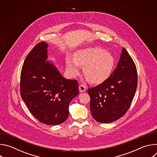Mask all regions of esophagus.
I'll use <instances>...</instances> for the list:
<instances>
[{
  "mask_svg": "<svg viewBox=\"0 0 157 157\" xmlns=\"http://www.w3.org/2000/svg\"><path fill=\"white\" fill-rule=\"evenodd\" d=\"M86 87H85V86H84L83 84H80L79 85V90L80 93L84 92L86 91Z\"/></svg>",
  "mask_w": 157,
  "mask_h": 157,
  "instance_id": "1",
  "label": "esophagus"
}]
</instances>
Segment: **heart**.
<instances>
[{
	"label": "heart",
	"mask_w": 157,
	"mask_h": 157,
	"mask_svg": "<svg viewBox=\"0 0 157 157\" xmlns=\"http://www.w3.org/2000/svg\"><path fill=\"white\" fill-rule=\"evenodd\" d=\"M113 55L99 47H91L78 50L74 58H66V67L70 75L76 76L84 66V75L95 84L102 83L113 73L115 66Z\"/></svg>",
	"instance_id": "obj_1"
}]
</instances>
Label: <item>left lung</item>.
I'll return each mask as SVG.
<instances>
[{"label":"left lung","instance_id":"1","mask_svg":"<svg viewBox=\"0 0 157 157\" xmlns=\"http://www.w3.org/2000/svg\"><path fill=\"white\" fill-rule=\"evenodd\" d=\"M137 87L136 64L122 48L117 68L110 76L99 86L88 89L93 118L101 123H110L120 119L130 107Z\"/></svg>","mask_w":157,"mask_h":157}]
</instances>
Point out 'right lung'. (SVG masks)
Wrapping results in <instances>:
<instances>
[{"label":"right lung","instance_id":"1","mask_svg":"<svg viewBox=\"0 0 157 157\" xmlns=\"http://www.w3.org/2000/svg\"><path fill=\"white\" fill-rule=\"evenodd\" d=\"M48 44L38 43L24 61L20 76V94L31 114L50 125L64 122L69 104L79 93L76 80L64 78L54 62L48 61Z\"/></svg>","mask_w":157,"mask_h":157}]
</instances>
